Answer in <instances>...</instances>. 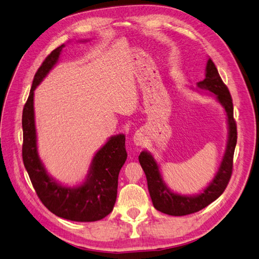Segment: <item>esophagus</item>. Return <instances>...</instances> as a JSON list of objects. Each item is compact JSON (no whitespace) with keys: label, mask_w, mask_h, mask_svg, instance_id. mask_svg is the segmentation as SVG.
I'll use <instances>...</instances> for the list:
<instances>
[{"label":"esophagus","mask_w":259,"mask_h":259,"mask_svg":"<svg viewBox=\"0 0 259 259\" xmlns=\"http://www.w3.org/2000/svg\"><path fill=\"white\" fill-rule=\"evenodd\" d=\"M134 143L136 146L142 147L146 143V137L142 134V133H137V134H135L134 136Z\"/></svg>","instance_id":"esophagus-1"}]
</instances>
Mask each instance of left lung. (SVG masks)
<instances>
[{
    "instance_id": "1",
    "label": "left lung",
    "mask_w": 259,
    "mask_h": 259,
    "mask_svg": "<svg viewBox=\"0 0 259 259\" xmlns=\"http://www.w3.org/2000/svg\"><path fill=\"white\" fill-rule=\"evenodd\" d=\"M200 89L207 90L217 95L219 103L223 105L228 116L229 124V139L227 150L213 182L201 194L195 197H186L170 192L165 184L163 183L159 171L158 164L150 153L143 151L138 159L142 165L148 184V190L153 203V206L164 214L171 216H184L197 213L202 208L209 205L217 198L222 195L228 186L233 169V154L237 145L238 132L237 123L233 117V104L230 92L227 85L223 82L218 70L210 58L207 60L205 79L199 82Z\"/></svg>"
}]
</instances>
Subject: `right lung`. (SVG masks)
<instances>
[{
	"mask_svg": "<svg viewBox=\"0 0 259 259\" xmlns=\"http://www.w3.org/2000/svg\"><path fill=\"white\" fill-rule=\"evenodd\" d=\"M65 45L55 49L37 69L22 110V161L38 199L58 217L72 222H96L113 209L119 173L127 159L125 136L112 137L94 156L89 178L75 189L65 188L46 174L36 151L33 94L36 86L56 64Z\"/></svg>",
	"mask_w": 259,
	"mask_h": 259,
	"instance_id": "obj_1",
	"label": "right lung"
}]
</instances>
